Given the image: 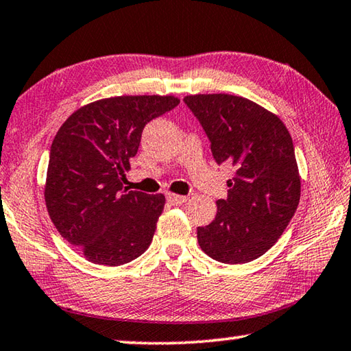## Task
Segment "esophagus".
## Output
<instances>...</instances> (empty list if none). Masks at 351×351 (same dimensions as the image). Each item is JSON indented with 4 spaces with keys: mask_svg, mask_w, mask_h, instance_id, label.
Listing matches in <instances>:
<instances>
[{
    "mask_svg": "<svg viewBox=\"0 0 351 351\" xmlns=\"http://www.w3.org/2000/svg\"><path fill=\"white\" fill-rule=\"evenodd\" d=\"M189 198L187 197H182V195H175V193H167V201L170 204L173 206H181L186 203Z\"/></svg>",
    "mask_w": 351,
    "mask_h": 351,
    "instance_id": "34e87169",
    "label": "esophagus"
}]
</instances>
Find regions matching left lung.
<instances>
[{
	"label": "left lung",
	"mask_w": 351,
	"mask_h": 351,
	"mask_svg": "<svg viewBox=\"0 0 351 351\" xmlns=\"http://www.w3.org/2000/svg\"><path fill=\"white\" fill-rule=\"evenodd\" d=\"M198 119L218 165H234L228 198L217 201L210 224L197 229L213 260L247 263L274 246L299 206L300 178L293 139L272 112L245 97L198 94L184 97Z\"/></svg>",
	"instance_id": "8db88e82"
}]
</instances>
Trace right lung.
Segmentation results:
<instances>
[{
	"label": "right lung",
	"mask_w": 351,
	"mask_h": 351,
	"mask_svg": "<svg viewBox=\"0 0 351 351\" xmlns=\"http://www.w3.org/2000/svg\"><path fill=\"white\" fill-rule=\"evenodd\" d=\"M171 96H121L77 110L56 134L45 199L71 246L97 265L138 258L153 240L164 195L123 187L148 122L178 106Z\"/></svg>",
	"instance_id": "right-lung-1"
}]
</instances>
